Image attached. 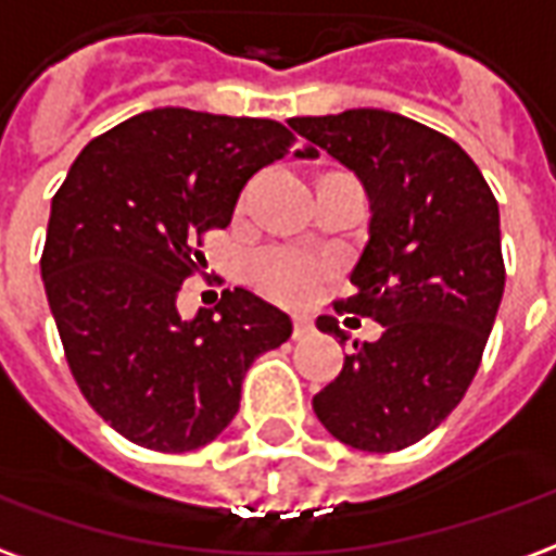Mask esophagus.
<instances>
[{"mask_svg": "<svg viewBox=\"0 0 556 556\" xmlns=\"http://www.w3.org/2000/svg\"><path fill=\"white\" fill-rule=\"evenodd\" d=\"M315 333V321L309 315H294V339H306Z\"/></svg>", "mask_w": 556, "mask_h": 556, "instance_id": "34e87169", "label": "esophagus"}]
</instances>
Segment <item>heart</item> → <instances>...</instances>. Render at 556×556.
Here are the masks:
<instances>
[{"label": "heart", "instance_id": "heart-1", "mask_svg": "<svg viewBox=\"0 0 556 556\" xmlns=\"http://www.w3.org/2000/svg\"><path fill=\"white\" fill-rule=\"evenodd\" d=\"M330 277V262L325 255L291 250V247H270L255 255L253 279L262 294L270 301L303 306L318 298Z\"/></svg>", "mask_w": 556, "mask_h": 556}]
</instances>
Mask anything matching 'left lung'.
<instances>
[{"instance_id": "1", "label": "left lung", "mask_w": 556, "mask_h": 556, "mask_svg": "<svg viewBox=\"0 0 556 556\" xmlns=\"http://www.w3.org/2000/svg\"><path fill=\"white\" fill-rule=\"evenodd\" d=\"M349 166L369 195V241L337 313L384 327L354 342L342 372L315 393V417L363 453L422 441L465 399L501 306V211L465 148L387 110L291 118ZM318 330L345 342L337 318Z\"/></svg>"}]
</instances>
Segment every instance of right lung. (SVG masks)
Returning a JSON list of instances; mask_svg holds the SVG:
<instances>
[{"label":"right lung","instance_id":"right-lung-1","mask_svg":"<svg viewBox=\"0 0 556 556\" xmlns=\"http://www.w3.org/2000/svg\"><path fill=\"white\" fill-rule=\"evenodd\" d=\"M294 142L270 118L148 110L91 139L53 195L47 301L83 396L127 441L157 453L211 443L255 357L291 337L289 315L247 289L190 321L175 301L205 262L202 235L226 229L243 184Z\"/></svg>","mask_w":556,"mask_h":556}]
</instances>
